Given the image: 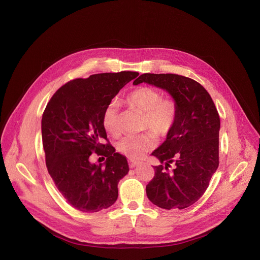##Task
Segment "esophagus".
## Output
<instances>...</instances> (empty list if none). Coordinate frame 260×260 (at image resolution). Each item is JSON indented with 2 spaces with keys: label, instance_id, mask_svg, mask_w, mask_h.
Masks as SVG:
<instances>
[{
  "label": "esophagus",
  "instance_id": "esophagus-1",
  "mask_svg": "<svg viewBox=\"0 0 260 260\" xmlns=\"http://www.w3.org/2000/svg\"><path fill=\"white\" fill-rule=\"evenodd\" d=\"M128 165H129L131 168H135V167L139 165V161L134 160V159H128Z\"/></svg>",
  "mask_w": 260,
  "mask_h": 260
}]
</instances>
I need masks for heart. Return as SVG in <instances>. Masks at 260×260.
<instances>
[{
    "label": "heart",
    "mask_w": 260,
    "mask_h": 260,
    "mask_svg": "<svg viewBox=\"0 0 260 260\" xmlns=\"http://www.w3.org/2000/svg\"><path fill=\"white\" fill-rule=\"evenodd\" d=\"M125 103L143 112L142 129H150L159 137L167 136L172 131L178 111L177 103L173 98H162L159 90L143 86L128 93ZM102 125L112 136H117L120 133L119 110L115 101H111L105 107L102 114ZM153 134L128 135L118 141L117 150L129 159H139L156 145L157 140Z\"/></svg>",
    "instance_id": "b5f03b06"
}]
</instances>
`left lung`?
<instances>
[{
	"mask_svg": "<svg viewBox=\"0 0 260 260\" xmlns=\"http://www.w3.org/2000/svg\"><path fill=\"white\" fill-rule=\"evenodd\" d=\"M141 83L167 90L178 106L172 131L152 153L161 165L154 167L146 196L164 209L187 208L204 194L219 167L218 110L207 90L192 78L144 73L134 81L135 85ZM171 163L175 168L169 171Z\"/></svg>",
	"mask_w": 260,
	"mask_h": 260,
	"instance_id": "left-lung-1",
	"label": "left lung"
}]
</instances>
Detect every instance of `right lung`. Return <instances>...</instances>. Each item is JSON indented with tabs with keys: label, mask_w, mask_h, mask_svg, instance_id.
<instances>
[{
	"label": "right lung",
	"mask_w": 260,
	"mask_h": 260,
	"mask_svg": "<svg viewBox=\"0 0 260 260\" xmlns=\"http://www.w3.org/2000/svg\"><path fill=\"white\" fill-rule=\"evenodd\" d=\"M138 72L100 73L76 78L51 98L41 120L42 144L49 174L74 208L96 212L118 199L119 180L128 173L126 157L107 140L102 114ZM92 152L107 157L105 166L88 161Z\"/></svg>",
	"instance_id": "1"
}]
</instances>
